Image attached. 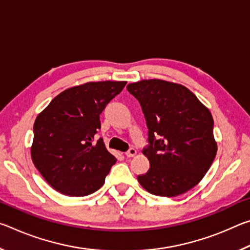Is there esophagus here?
<instances>
[{"label": "esophagus", "mask_w": 250, "mask_h": 250, "mask_svg": "<svg viewBox=\"0 0 250 250\" xmlns=\"http://www.w3.org/2000/svg\"><path fill=\"white\" fill-rule=\"evenodd\" d=\"M135 154H137V150L133 149V147H131V149H129V151L125 153V155L128 156V158H133Z\"/></svg>", "instance_id": "1"}]
</instances>
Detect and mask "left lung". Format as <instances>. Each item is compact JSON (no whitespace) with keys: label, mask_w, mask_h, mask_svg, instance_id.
<instances>
[{"label":"left lung","mask_w":250,"mask_h":250,"mask_svg":"<svg viewBox=\"0 0 250 250\" xmlns=\"http://www.w3.org/2000/svg\"><path fill=\"white\" fill-rule=\"evenodd\" d=\"M126 89L141 104L149 129L150 161L138 181L153 195L174 197L202 181L217 153L214 120L193 92L183 84L161 79L129 83Z\"/></svg>","instance_id":"left-lung-1"}]
</instances>
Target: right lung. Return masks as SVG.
Wrapping results in <instances>:
<instances>
[{"instance_id": "1", "label": "right lung", "mask_w": 250, "mask_h": 250, "mask_svg": "<svg viewBox=\"0 0 250 250\" xmlns=\"http://www.w3.org/2000/svg\"><path fill=\"white\" fill-rule=\"evenodd\" d=\"M126 82H89L50 101L34 124L33 163L45 181L67 196H86L104 183L117 159L103 139L95 142L100 113Z\"/></svg>"}]
</instances>
